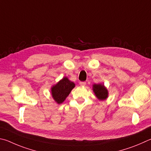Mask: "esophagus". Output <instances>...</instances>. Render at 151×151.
<instances>
[{
	"label": "esophagus",
	"instance_id": "34e87169",
	"mask_svg": "<svg viewBox=\"0 0 151 151\" xmlns=\"http://www.w3.org/2000/svg\"><path fill=\"white\" fill-rule=\"evenodd\" d=\"M86 84V81H80V85L81 86H85Z\"/></svg>",
	"mask_w": 151,
	"mask_h": 151
}]
</instances>
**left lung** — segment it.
<instances>
[{
    "instance_id": "1",
    "label": "left lung",
    "mask_w": 151,
    "mask_h": 151,
    "mask_svg": "<svg viewBox=\"0 0 151 151\" xmlns=\"http://www.w3.org/2000/svg\"><path fill=\"white\" fill-rule=\"evenodd\" d=\"M93 90L96 97L99 100H104L108 96L107 89L101 84H94L93 86Z\"/></svg>"
}]
</instances>
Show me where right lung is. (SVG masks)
<instances>
[{
  "instance_id": "1",
  "label": "right lung",
  "mask_w": 151,
  "mask_h": 151,
  "mask_svg": "<svg viewBox=\"0 0 151 151\" xmlns=\"http://www.w3.org/2000/svg\"><path fill=\"white\" fill-rule=\"evenodd\" d=\"M75 87L74 83L71 82L65 77L60 80L56 85L52 88V96L58 104L64 101L72 89Z\"/></svg>"
}]
</instances>
